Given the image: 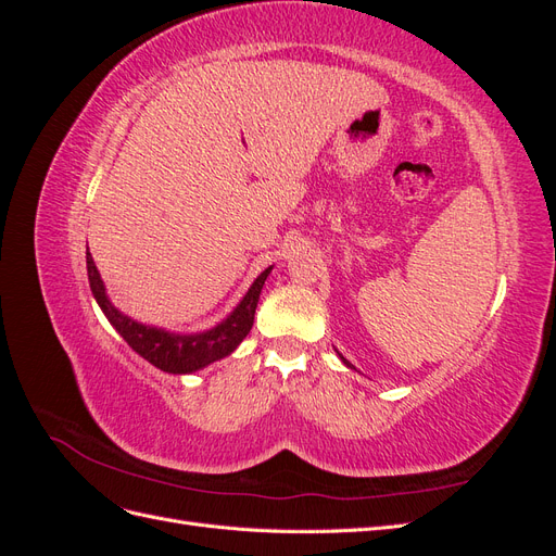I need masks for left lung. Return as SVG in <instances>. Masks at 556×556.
I'll use <instances>...</instances> for the list:
<instances>
[{
  "instance_id": "left-lung-1",
  "label": "left lung",
  "mask_w": 556,
  "mask_h": 556,
  "mask_svg": "<svg viewBox=\"0 0 556 556\" xmlns=\"http://www.w3.org/2000/svg\"><path fill=\"white\" fill-rule=\"evenodd\" d=\"M341 359H343V357H341ZM343 362H345V359H343ZM345 364H348V362H345ZM348 366H350V364H348Z\"/></svg>"
}]
</instances>
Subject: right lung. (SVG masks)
<instances>
[{"instance_id":"obj_1","label":"right lung","mask_w":556,"mask_h":556,"mask_svg":"<svg viewBox=\"0 0 556 556\" xmlns=\"http://www.w3.org/2000/svg\"><path fill=\"white\" fill-rule=\"evenodd\" d=\"M86 262H88L90 290L97 299L99 308L104 311L109 323L115 327V331L121 333L127 341V345L134 352H139L146 362L157 366L160 371L178 374V376L194 374L199 368L231 355V352L239 348V343L252 329V319H255V308L264 288V280L274 268V266L264 268V271L257 276V280L250 285V290L241 299V304L233 308L220 325L199 333H174V331L137 323V319H131L125 313L117 311L106 296L104 280L97 271L90 250L86 252Z\"/></svg>"}]
</instances>
